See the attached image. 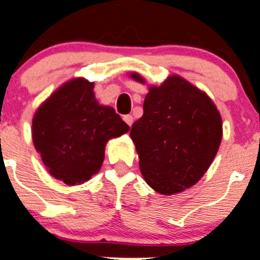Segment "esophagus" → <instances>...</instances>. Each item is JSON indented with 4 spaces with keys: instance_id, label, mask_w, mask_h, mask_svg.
Returning <instances> with one entry per match:
<instances>
[{
    "instance_id": "esophagus-1",
    "label": "esophagus",
    "mask_w": 260,
    "mask_h": 260,
    "mask_svg": "<svg viewBox=\"0 0 260 260\" xmlns=\"http://www.w3.org/2000/svg\"><path fill=\"white\" fill-rule=\"evenodd\" d=\"M124 119V121H125L126 124H128V125H132V123H134V117H132V115H125L123 117Z\"/></svg>"
}]
</instances>
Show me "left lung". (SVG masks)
<instances>
[{"mask_svg":"<svg viewBox=\"0 0 260 260\" xmlns=\"http://www.w3.org/2000/svg\"><path fill=\"white\" fill-rule=\"evenodd\" d=\"M144 82L137 73L131 75ZM143 116L131 128L140 171L163 195L189 188L204 175L219 149L221 119L211 99L179 76L151 86Z\"/></svg>","mask_w":260,"mask_h":260,"instance_id":"1","label":"left lung"}]
</instances>
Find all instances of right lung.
I'll use <instances>...</instances> for the list:
<instances>
[{
	"label": "right lung",
	"mask_w": 260,
	"mask_h": 260,
	"mask_svg": "<svg viewBox=\"0 0 260 260\" xmlns=\"http://www.w3.org/2000/svg\"><path fill=\"white\" fill-rule=\"evenodd\" d=\"M93 82L68 81L36 112L33 143L49 174L81 184L99 172L107 141L129 131L112 107L94 99Z\"/></svg>",
	"instance_id": "right-lung-1"
}]
</instances>
